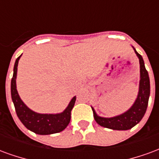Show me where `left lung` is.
I'll use <instances>...</instances> for the list:
<instances>
[{"label": "left lung", "mask_w": 159, "mask_h": 159, "mask_svg": "<svg viewBox=\"0 0 159 159\" xmlns=\"http://www.w3.org/2000/svg\"><path fill=\"white\" fill-rule=\"evenodd\" d=\"M134 50L140 62V85L136 100L133 106L124 113L112 117H100L92 107L94 120L100 126L113 130L130 129L134 126H135L137 123H140L146 113L150 96V79L148 72L145 67L142 57L137 52L135 49L134 48Z\"/></svg>", "instance_id": "left-lung-1"}]
</instances>
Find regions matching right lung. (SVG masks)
<instances>
[{
    "mask_svg": "<svg viewBox=\"0 0 159 159\" xmlns=\"http://www.w3.org/2000/svg\"><path fill=\"white\" fill-rule=\"evenodd\" d=\"M21 55L16 59L13 67V76L11 81V95L15 107L17 116L21 123L30 131L37 134H52L59 133L68 126L70 121V111L76 101V96H74L70 101L68 107L64 111L56 114L37 113L30 110L20 99L16 86V77L18 70V64Z\"/></svg>",
    "mask_w": 159,
    "mask_h": 159,
    "instance_id": "right-lung-1",
    "label": "right lung"
}]
</instances>
